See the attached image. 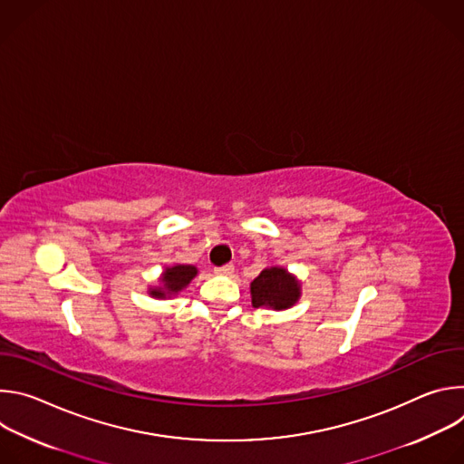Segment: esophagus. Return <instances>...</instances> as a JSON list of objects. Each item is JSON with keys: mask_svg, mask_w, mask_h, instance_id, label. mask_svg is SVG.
Masks as SVG:
<instances>
[{"mask_svg": "<svg viewBox=\"0 0 464 464\" xmlns=\"http://www.w3.org/2000/svg\"><path fill=\"white\" fill-rule=\"evenodd\" d=\"M215 274H218V276H233L235 274V266L233 264H226V266H220V268H215Z\"/></svg>", "mask_w": 464, "mask_h": 464, "instance_id": "1", "label": "esophagus"}]
</instances>
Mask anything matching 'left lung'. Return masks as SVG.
Masks as SVG:
<instances>
[{"label":"left lung","mask_w":464,"mask_h":464,"mask_svg":"<svg viewBox=\"0 0 464 464\" xmlns=\"http://www.w3.org/2000/svg\"><path fill=\"white\" fill-rule=\"evenodd\" d=\"M249 292L256 308L288 310L301 299V281L283 266H268L251 283Z\"/></svg>","instance_id":"8db88e82"}]
</instances>
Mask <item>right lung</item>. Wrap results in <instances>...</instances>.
Wrapping results in <instances>:
<instances>
[{"instance_id": "right-lung-1", "label": "right lung", "mask_w": 464, "mask_h": 464, "mask_svg": "<svg viewBox=\"0 0 464 464\" xmlns=\"http://www.w3.org/2000/svg\"><path fill=\"white\" fill-rule=\"evenodd\" d=\"M196 276L198 268L192 264H172L160 274L158 285L149 286L147 292L154 299H170L183 292Z\"/></svg>"}]
</instances>
